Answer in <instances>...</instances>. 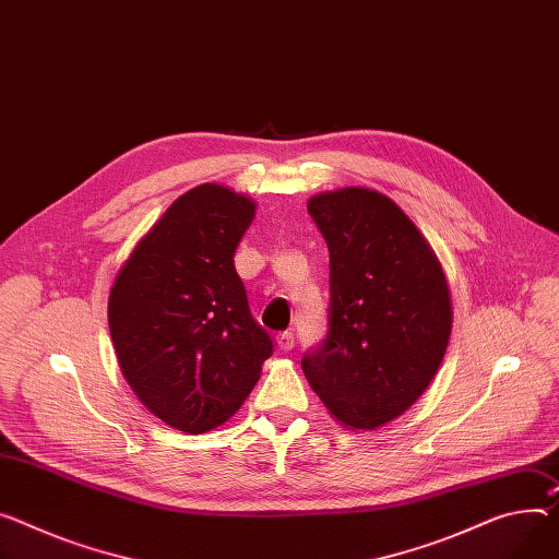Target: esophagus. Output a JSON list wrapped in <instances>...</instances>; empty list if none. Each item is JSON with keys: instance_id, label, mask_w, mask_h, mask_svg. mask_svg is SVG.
Wrapping results in <instances>:
<instances>
[{"instance_id": "obj_1", "label": "esophagus", "mask_w": 559, "mask_h": 559, "mask_svg": "<svg viewBox=\"0 0 559 559\" xmlns=\"http://www.w3.org/2000/svg\"><path fill=\"white\" fill-rule=\"evenodd\" d=\"M277 347H280L282 352H290V349L295 347V335H293L290 331L277 333Z\"/></svg>"}]
</instances>
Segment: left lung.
<instances>
[{
	"label": "left lung",
	"instance_id": "8db88e82",
	"mask_svg": "<svg viewBox=\"0 0 559 559\" xmlns=\"http://www.w3.org/2000/svg\"><path fill=\"white\" fill-rule=\"evenodd\" d=\"M307 210L329 248V316L302 369L342 425L373 429L432 382L452 329L448 284L432 248L384 194L345 188Z\"/></svg>",
	"mask_w": 559,
	"mask_h": 559
}]
</instances>
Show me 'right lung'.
<instances>
[{
	"mask_svg": "<svg viewBox=\"0 0 559 559\" xmlns=\"http://www.w3.org/2000/svg\"><path fill=\"white\" fill-rule=\"evenodd\" d=\"M252 217L254 203L224 186L186 192L134 248L109 295L127 382L181 432L226 423L273 354L233 262Z\"/></svg>",
	"mask_w": 559,
	"mask_h": 559,
	"instance_id": "1",
	"label": "right lung"
}]
</instances>
